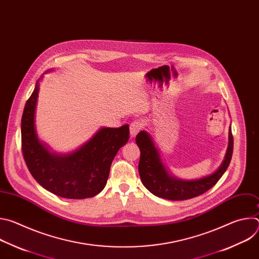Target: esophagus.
Instances as JSON below:
<instances>
[{
    "mask_svg": "<svg viewBox=\"0 0 259 259\" xmlns=\"http://www.w3.org/2000/svg\"><path fill=\"white\" fill-rule=\"evenodd\" d=\"M142 129V124L139 121H134L130 124V136L133 138Z\"/></svg>",
    "mask_w": 259,
    "mask_h": 259,
    "instance_id": "esophagus-1",
    "label": "esophagus"
}]
</instances>
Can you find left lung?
<instances>
[{
  "label": "left lung",
  "mask_w": 259,
  "mask_h": 259,
  "mask_svg": "<svg viewBox=\"0 0 259 259\" xmlns=\"http://www.w3.org/2000/svg\"><path fill=\"white\" fill-rule=\"evenodd\" d=\"M135 141L140 150L138 172L143 186L153 195L171 201L189 200L210 190L228 169L234 149V138L230 126L227 153L218 169L201 178L188 180L170 173L162 160L160 150L149 132L140 131Z\"/></svg>",
  "instance_id": "left-lung-1"
}]
</instances>
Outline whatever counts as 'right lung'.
<instances>
[{"label":"right lung","mask_w":259,"mask_h":259,"mask_svg":"<svg viewBox=\"0 0 259 259\" xmlns=\"http://www.w3.org/2000/svg\"><path fill=\"white\" fill-rule=\"evenodd\" d=\"M42 79L43 76L36 81L21 119L22 153L26 166L40 186L56 196L65 199L94 197L104 189L110 165L129 139V126L102 127L75 151L67 154L52 152L40 140L35 128V109Z\"/></svg>","instance_id":"right-lung-1"}]
</instances>
